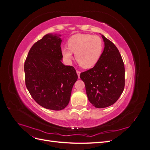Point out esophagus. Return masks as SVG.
<instances>
[{
    "mask_svg": "<svg viewBox=\"0 0 150 150\" xmlns=\"http://www.w3.org/2000/svg\"><path fill=\"white\" fill-rule=\"evenodd\" d=\"M76 72H77V74H78V78H80V74H81V72H80V71H76Z\"/></svg>",
    "mask_w": 150,
    "mask_h": 150,
    "instance_id": "obj_1",
    "label": "esophagus"
}]
</instances>
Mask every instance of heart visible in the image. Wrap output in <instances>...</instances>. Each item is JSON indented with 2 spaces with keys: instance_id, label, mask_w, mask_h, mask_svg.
Returning <instances> with one entry per match:
<instances>
[{
  "instance_id": "b5f03b06",
  "label": "heart",
  "mask_w": 150,
  "mask_h": 150,
  "mask_svg": "<svg viewBox=\"0 0 150 150\" xmlns=\"http://www.w3.org/2000/svg\"><path fill=\"white\" fill-rule=\"evenodd\" d=\"M67 47L61 49L63 57L67 62L72 59V52L76 59L84 69L91 68L96 65L102 56L104 44L98 35L77 34L71 37L67 41Z\"/></svg>"
}]
</instances>
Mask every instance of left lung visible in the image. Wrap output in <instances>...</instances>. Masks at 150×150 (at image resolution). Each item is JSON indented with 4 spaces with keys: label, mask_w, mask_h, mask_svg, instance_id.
I'll list each match as a JSON object with an SVG mask.
<instances>
[{
    "label": "left lung",
    "mask_w": 150,
    "mask_h": 150,
    "mask_svg": "<svg viewBox=\"0 0 150 150\" xmlns=\"http://www.w3.org/2000/svg\"><path fill=\"white\" fill-rule=\"evenodd\" d=\"M104 48L100 59L92 69L81 72L88 100L95 108L115 103L125 88V66L118 49L101 35Z\"/></svg>",
    "instance_id": "8db88e82"
}]
</instances>
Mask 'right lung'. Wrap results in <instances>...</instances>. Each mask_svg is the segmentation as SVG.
<instances>
[{
	"mask_svg": "<svg viewBox=\"0 0 150 150\" xmlns=\"http://www.w3.org/2000/svg\"><path fill=\"white\" fill-rule=\"evenodd\" d=\"M61 35L47 34L30 49L24 64L26 87L40 106L59 111L69 104L78 79L74 68L62 63Z\"/></svg>",
	"mask_w": 150,
	"mask_h": 150,
	"instance_id": "obj_1",
	"label": "right lung"
}]
</instances>
